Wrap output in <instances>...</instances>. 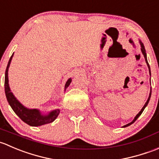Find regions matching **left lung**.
Returning <instances> with one entry per match:
<instances>
[{"mask_svg":"<svg viewBox=\"0 0 159 159\" xmlns=\"http://www.w3.org/2000/svg\"><path fill=\"white\" fill-rule=\"evenodd\" d=\"M139 42H140V45H141V52H142V54L144 55V59H145V62H146V63H147V65H148V70H149V73H150V76H151V70H150V66H149V64H148V60H147V55H146V52H145V48H144V44H143L142 42H141V41H140V40H139ZM151 95H152V88H151V91H150V93H149V97H148V100H147V101H146L145 104L144 105V107H142V109L141 110V111H140V112L138 113V114H137L136 116H135L134 119V120H132V121L131 122V123H129V124H128V125H125V126H124L123 128H126V127H128V126H129V125H132V124L134 123V122L135 120H136L137 119H138V117H139V116L141 115V114H142V112H143V111H144V108H145L146 107H147L148 103L149 100H150V98H151Z\"/></svg>","mask_w":159,"mask_h":159,"instance_id":"left-lung-1","label":"left lung"}]
</instances>
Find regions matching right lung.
Listing matches in <instances>:
<instances>
[{
  "mask_svg": "<svg viewBox=\"0 0 159 159\" xmlns=\"http://www.w3.org/2000/svg\"><path fill=\"white\" fill-rule=\"evenodd\" d=\"M14 53L11 56L10 59L7 63V69L5 71V79H4V90H5V95L7 97V102L9 103L10 106L11 107L12 110L15 111V114L25 122L27 125L32 127H38L41 125H47V124L52 123L56 119V117L59 115V109L54 110L48 114H42L41 111L38 109H28L23 106L19 101L16 99V97L14 96L12 92L11 91L10 86L8 83V68L10 66L11 62L12 57H13ZM72 80L70 78L65 85V90L71 83Z\"/></svg>",
  "mask_w": 159,
  "mask_h": 159,
  "instance_id": "add662e5",
  "label": "right lung"
}]
</instances>
